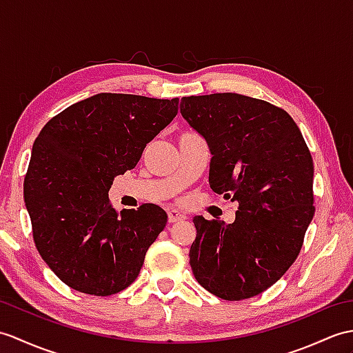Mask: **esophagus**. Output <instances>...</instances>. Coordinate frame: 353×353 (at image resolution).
Wrapping results in <instances>:
<instances>
[{"mask_svg":"<svg viewBox=\"0 0 353 353\" xmlns=\"http://www.w3.org/2000/svg\"><path fill=\"white\" fill-rule=\"evenodd\" d=\"M167 214H168V223H177V221H182L186 218L182 212H179L177 209H170Z\"/></svg>","mask_w":353,"mask_h":353,"instance_id":"obj_1","label":"esophagus"}]
</instances>
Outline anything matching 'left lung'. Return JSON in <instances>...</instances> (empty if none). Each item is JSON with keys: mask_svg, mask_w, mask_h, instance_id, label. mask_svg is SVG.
<instances>
[{"mask_svg": "<svg viewBox=\"0 0 353 353\" xmlns=\"http://www.w3.org/2000/svg\"><path fill=\"white\" fill-rule=\"evenodd\" d=\"M180 112L212 153L209 183L239 203L234 223L194 216L195 280L215 296H257L299 256L314 215L313 158L280 106L237 93L182 97Z\"/></svg>", "mask_w": 353, "mask_h": 353, "instance_id": "obj_1", "label": "left lung"}]
</instances>
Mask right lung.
Segmentation results:
<instances>
[{
    "mask_svg": "<svg viewBox=\"0 0 353 353\" xmlns=\"http://www.w3.org/2000/svg\"><path fill=\"white\" fill-rule=\"evenodd\" d=\"M177 111V97L99 93L40 130L23 199L40 257L70 289L110 296L135 281L167 214L152 203L117 212L108 191Z\"/></svg>",
    "mask_w": 353,
    "mask_h": 353,
    "instance_id": "add662e5",
    "label": "right lung"
}]
</instances>
